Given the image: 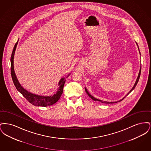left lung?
I'll return each mask as SVG.
<instances>
[{"mask_svg":"<svg viewBox=\"0 0 151 151\" xmlns=\"http://www.w3.org/2000/svg\"><path fill=\"white\" fill-rule=\"evenodd\" d=\"M137 46H138V45H137ZM138 48H139V47H138ZM140 52V51H139ZM140 73H141V68H140V71H139V75H138V76H137V80H136V82H135V84H134V86L132 87V88L130 90V91H129V92L127 94V95H126V96L125 97H124L123 99H122V100H121L119 101H116V102H107V101H103L100 100H99V99H96L95 97H93L92 95H91L89 93V92H88V91H87V89H86V88H85V90H86V93L92 99V100H93L94 101H100L101 102H102V103H105V104H114V103H116V102H119V101H121L123 100L131 92V91H132L133 90H134V89L135 88V86H137V83H138V81H139V78H140Z\"/></svg>","mask_w":151,"mask_h":151,"instance_id":"obj_1","label":"left lung"}]
</instances>
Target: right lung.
<instances>
[{
	"label": "right lung",
	"instance_id": "right-lung-1",
	"mask_svg": "<svg viewBox=\"0 0 151 151\" xmlns=\"http://www.w3.org/2000/svg\"><path fill=\"white\" fill-rule=\"evenodd\" d=\"M19 41V40H18ZM18 41L14 45V49L12 52L11 57V76L13 80L14 86L16 88L17 90L22 94V96L29 101L30 104L35 106H50L55 103H56L59 99H60L62 94L63 93V86L65 85V79L63 78L60 80L58 86H59V89H58L57 93L54 94L52 96H40L35 94L32 93L30 92L25 89L19 83L17 77L16 76L14 71V52L16 49L17 45L18 43ZM70 74L68 75V76ZM67 76V77H68Z\"/></svg>",
	"mask_w": 151,
	"mask_h": 151
}]
</instances>
